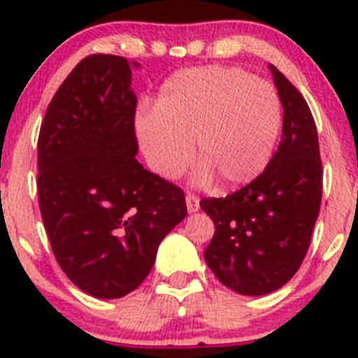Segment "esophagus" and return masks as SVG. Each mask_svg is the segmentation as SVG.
Masks as SVG:
<instances>
[{
	"label": "esophagus",
	"mask_w": 358,
	"mask_h": 358,
	"mask_svg": "<svg viewBox=\"0 0 358 358\" xmlns=\"http://www.w3.org/2000/svg\"><path fill=\"white\" fill-rule=\"evenodd\" d=\"M186 207H188L189 213H196V210L200 209L199 196H195V195H192V193H188V195H186Z\"/></svg>",
	"instance_id": "obj_1"
}]
</instances>
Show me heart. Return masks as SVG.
Listing matches in <instances>:
<instances>
[{"label": "heart", "mask_w": 358, "mask_h": 358, "mask_svg": "<svg viewBox=\"0 0 358 358\" xmlns=\"http://www.w3.org/2000/svg\"><path fill=\"white\" fill-rule=\"evenodd\" d=\"M281 117V100L271 83L243 68L200 66L170 75L152 110L137 115L135 131L149 169L163 179L185 172L195 141L202 159L195 181L207 185L216 176L232 189L268 165Z\"/></svg>", "instance_id": "obj_1"}]
</instances>
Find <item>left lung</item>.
<instances>
[{"mask_svg":"<svg viewBox=\"0 0 358 358\" xmlns=\"http://www.w3.org/2000/svg\"><path fill=\"white\" fill-rule=\"evenodd\" d=\"M283 105V137L264 172L224 199H203L214 221L207 265L241 295H267L294 278L308 253L322 202L316 124L302 94L268 64Z\"/></svg>","mask_w":358,"mask_h":358,"instance_id":"left-lung-1","label":"left lung"}]
</instances>
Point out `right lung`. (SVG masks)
<instances>
[{"mask_svg":"<svg viewBox=\"0 0 358 358\" xmlns=\"http://www.w3.org/2000/svg\"><path fill=\"white\" fill-rule=\"evenodd\" d=\"M130 63L93 54L54 94L38 137V202L54 257L75 287L119 299L151 272L188 214L181 188L137 162Z\"/></svg>","mask_w":358,"mask_h":358,"instance_id":"1","label":"right lung"}]
</instances>
